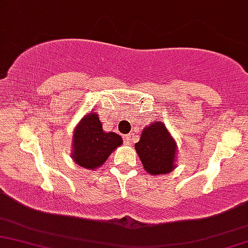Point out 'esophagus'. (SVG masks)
<instances>
[{
	"label": "esophagus",
	"mask_w": 248,
	"mask_h": 248,
	"mask_svg": "<svg viewBox=\"0 0 248 248\" xmlns=\"http://www.w3.org/2000/svg\"><path fill=\"white\" fill-rule=\"evenodd\" d=\"M134 137H135L134 133H130V134L126 135V136L124 137V143H126L127 145H130L131 142H133V140H134Z\"/></svg>",
	"instance_id": "1"
}]
</instances>
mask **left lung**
<instances>
[{"label":"left lung","instance_id":"8db88e82","mask_svg":"<svg viewBox=\"0 0 248 248\" xmlns=\"http://www.w3.org/2000/svg\"><path fill=\"white\" fill-rule=\"evenodd\" d=\"M135 150L150 175L168 174L176 168L177 144L161 121H153L144 127Z\"/></svg>","mask_w":248,"mask_h":248}]
</instances>
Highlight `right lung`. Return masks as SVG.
Returning a JSON list of instances; mask_svg holds the SVG:
<instances>
[{
	"instance_id": "obj_1",
	"label": "right lung",
	"mask_w": 248,
	"mask_h": 248,
	"mask_svg": "<svg viewBox=\"0 0 248 248\" xmlns=\"http://www.w3.org/2000/svg\"><path fill=\"white\" fill-rule=\"evenodd\" d=\"M122 142L120 135L104 131L96 112H88L74 128L71 156L80 167L93 170L101 167Z\"/></svg>"
}]
</instances>
